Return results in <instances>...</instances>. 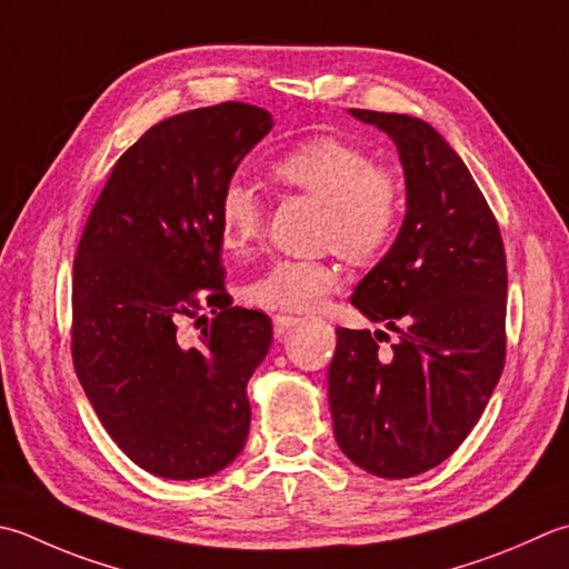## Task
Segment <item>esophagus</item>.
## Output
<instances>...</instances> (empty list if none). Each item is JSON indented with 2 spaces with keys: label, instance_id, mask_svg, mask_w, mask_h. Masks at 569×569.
Instances as JSON below:
<instances>
[{
  "label": "esophagus",
  "instance_id": "34e87169",
  "mask_svg": "<svg viewBox=\"0 0 569 569\" xmlns=\"http://www.w3.org/2000/svg\"><path fill=\"white\" fill-rule=\"evenodd\" d=\"M293 326H298V318H296V316H283V313L273 316V332H276V338H283L286 332L291 330Z\"/></svg>",
  "mask_w": 569,
  "mask_h": 569
}]
</instances>
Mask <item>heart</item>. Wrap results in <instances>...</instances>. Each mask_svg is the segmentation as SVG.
<instances>
[{"instance_id": "b5f03b06", "label": "heart", "mask_w": 569, "mask_h": 569, "mask_svg": "<svg viewBox=\"0 0 569 569\" xmlns=\"http://www.w3.org/2000/svg\"><path fill=\"white\" fill-rule=\"evenodd\" d=\"M276 182L326 204L320 243L352 263H370L392 247L405 219L402 180L360 144L332 136L310 138L273 160ZM219 239L247 253L261 239L266 207L256 187L233 177L217 199ZM340 283L330 259H276L247 286V300L269 310H313Z\"/></svg>"}]
</instances>
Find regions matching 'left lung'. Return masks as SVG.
<instances>
[{
	"label": "left lung",
	"mask_w": 569,
	"mask_h": 569,
	"mask_svg": "<svg viewBox=\"0 0 569 569\" xmlns=\"http://www.w3.org/2000/svg\"><path fill=\"white\" fill-rule=\"evenodd\" d=\"M397 142L407 217L350 303L397 332L338 328L332 431L360 469L425 473L461 447L506 365V249L469 167L429 122L352 108ZM387 341V346H380Z\"/></svg>",
	"instance_id": "left-lung-1"
}]
</instances>
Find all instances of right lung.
<instances>
[{"mask_svg":"<svg viewBox=\"0 0 569 569\" xmlns=\"http://www.w3.org/2000/svg\"><path fill=\"white\" fill-rule=\"evenodd\" d=\"M271 126L237 100L160 120L113 164L73 259L78 382L110 439L172 481L221 471L249 437L247 382L273 332L231 306L217 199Z\"/></svg>","mask_w":569,"mask_h":569,"instance_id":"right-lung-1","label":"right lung"}]
</instances>
